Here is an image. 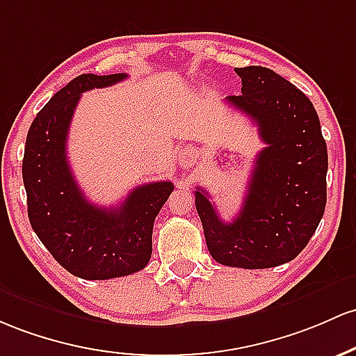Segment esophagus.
<instances>
[{
	"instance_id": "34e87169",
	"label": "esophagus",
	"mask_w": 356,
	"mask_h": 356,
	"mask_svg": "<svg viewBox=\"0 0 356 356\" xmlns=\"http://www.w3.org/2000/svg\"><path fill=\"white\" fill-rule=\"evenodd\" d=\"M196 150H193V148H184V150L179 154V163H181V167H184V169H187V167L193 165L194 162H196Z\"/></svg>"
}]
</instances>
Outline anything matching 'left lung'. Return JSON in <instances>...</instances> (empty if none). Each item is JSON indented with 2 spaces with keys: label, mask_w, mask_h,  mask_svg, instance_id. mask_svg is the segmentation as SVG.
I'll return each instance as SVG.
<instances>
[{
  "label": "left lung",
  "mask_w": 356,
  "mask_h": 356,
  "mask_svg": "<svg viewBox=\"0 0 356 356\" xmlns=\"http://www.w3.org/2000/svg\"><path fill=\"white\" fill-rule=\"evenodd\" d=\"M241 95L226 101L257 123L267 147L257 155L240 213L218 216L208 193L196 189L206 245L221 265L270 268L306 248L326 208L327 148L309 97L273 70L235 69Z\"/></svg>",
  "instance_id": "left-lung-1"
}]
</instances>
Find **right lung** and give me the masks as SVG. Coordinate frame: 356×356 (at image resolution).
Masks as SVG:
<instances>
[{"instance_id": "1", "label": "right lung", "mask_w": 356, "mask_h": 356, "mask_svg": "<svg viewBox=\"0 0 356 356\" xmlns=\"http://www.w3.org/2000/svg\"><path fill=\"white\" fill-rule=\"evenodd\" d=\"M127 74H83L54 95L26 135L23 184L29 220L65 270L86 280H108L147 267L159 211L174 191L169 181L135 187L116 208L84 197L67 162L70 120L83 92L123 81Z\"/></svg>"}]
</instances>
